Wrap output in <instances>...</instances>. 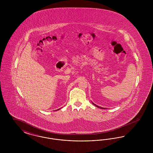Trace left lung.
I'll return each instance as SVG.
<instances>
[{"mask_svg": "<svg viewBox=\"0 0 153 153\" xmlns=\"http://www.w3.org/2000/svg\"><path fill=\"white\" fill-rule=\"evenodd\" d=\"M92 104H94V105H95L96 107H98V108H101V109H105V108H102V107H99V106H98V105H96L95 104L94 102H92Z\"/></svg>", "mask_w": 153, "mask_h": 153, "instance_id": "8db88e82", "label": "left lung"}]
</instances>
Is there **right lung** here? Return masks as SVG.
Returning a JSON list of instances; mask_svg holds the SVG:
<instances>
[{
  "mask_svg": "<svg viewBox=\"0 0 153 153\" xmlns=\"http://www.w3.org/2000/svg\"><path fill=\"white\" fill-rule=\"evenodd\" d=\"M59 109H60V108H59Z\"/></svg>",
  "mask_w": 153,
  "mask_h": 153,
  "instance_id": "add662e5",
  "label": "right lung"
}]
</instances>
